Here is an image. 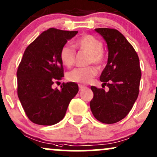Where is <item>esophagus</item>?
<instances>
[{
	"instance_id": "34e87169",
	"label": "esophagus",
	"mask_w": 157,
	"mask_h": 157,
	"mask_svg": "<svg viewBox=\"0 0 157 157\" xmlns=\"http://www.w3.org/2000/svg\"><path fill=\"white\" fill-rule=\"evenodd\" d=\"M79 89H80V90H82V89H86V86H85L83 85H79Z\"/></svg>"
}]
</instances>
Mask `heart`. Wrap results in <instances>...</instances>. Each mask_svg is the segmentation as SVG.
<instances>
[{
    "instance_id": "heart-1",
    "label": "heart",
    "mask_w": 157,
    "mask_h": 157,
    "mask_svg": "<svg viewBox=\"0 0 157 157\" xmlns=\"http://www.w3.org/2000/svg\"><path fill=\"white\" fill-rule=\"evenodd\" d=\"M75 46L79 50L86 51L89 54V63L101 66L104 65L105 57L103 52L102 42L91 35H84L79 38L75 43ZM60 59L66 67L72 66L75 61V51L70 45H64L60 51ZM98 70L95 67L78 68L71 71L67 75V78L71 82L87 84L97 75Z\"/></svg>"
}]
</instances>
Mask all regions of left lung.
Listing matches in <instances>:
<instances>
[{
	"label": "left lung",
	"mask_w": 157,
	"mask_h": 157,
	"mask_svg": "<svg viewBox=\"0 0 157 157\" xmlns=\"http://www.w3.org/2000/svg\"><path fill=\"white\" fill-rule=\"evenodd\" d=\"M94 30L107 44V64L100 80L103 85L109 87V91L91 87L94 97L90 108L99 121L114 124L127 116L139 95L142 77L139 59L134 48L119 31L110 28Z\"/></svg>",
	"instance_id": "1"
}]
</instances>
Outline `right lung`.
I'll use <instances>...</instances> for the list:
<instances>
[{
    "label": "right lung",
    "instance_id": "1",
    "mask_svg": "<svg viewBox=\"0 0 157 157\" xmlns=\"http://www.w3.org/2000/svg\"><path fill=\"white\" fill-rule=\"evenodd\" d=\"M78 31L50 28L26 48L18 71V96L28 118L39 125H53L64 118L68 104L78 92L74 82L53 89L64 76L62 48Z\"/></svg>",
    "mask_w": 157,
    "mask_h": 157
}]
</instances>
